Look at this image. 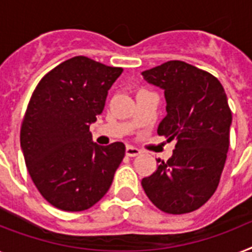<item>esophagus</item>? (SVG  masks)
Here are the masks:
<instances>
[{
  "label": "esophagus",
  "instance_id": "34e87169",
  "mask_svg": "<svg viewBox=\"0 0 252 252\" xmlns=\"http://www.w3.org/2000/svg\"><path fill=\"white\" fill-rule=\"evenodd\" d=\"M126 156H130V158H134V156H138L141 154V150L134 147V146H126Z\"/></svg>",
  "mask_w": 252,
  "mask_h": 252
}]
</instances>
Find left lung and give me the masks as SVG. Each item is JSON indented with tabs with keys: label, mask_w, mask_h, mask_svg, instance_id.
I'll list each match as a JSON object with an SVG mask.
<instances>
[{
	"label": "left lung",
	"mask_w": 252,
	"mask_h": 252,
	"mask_svg": "<svg viewBox=\"0 0 252 252\" xmlns=\"http://www.w3.org/2000/svg\"><path fill=\"white\" fill-rule=\"evenodd\" d=\"M164 90L166 116L158 134L177 145L172 158L142 179L151 202L168 214L201 208L214 194L223 172L232 113L220 82L208 71L173 60L142 73Z\"/></svg>",
	"instance_id": "8db88e82"
}]
</instances>
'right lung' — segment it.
<instances>
[{
	"label": "right lung",
	"instance_id": "right-lung-1",
	"mask_svg": "<svg viewBox=\"0 0 252 252\" xmlns=\"http://www.w3.org/2000/svg\"><path fill=\"white\" fill-rule=\"evenodd\" d=\"M122 73V67L75 56L46 74L32 94L20 145L32 181L55 208L87 210L113 183L126 146L97 145L90 126Z\"/></svg>",
	"mask_w": 252,
	"mask_h": 252
}]
</instances>
